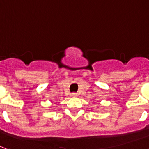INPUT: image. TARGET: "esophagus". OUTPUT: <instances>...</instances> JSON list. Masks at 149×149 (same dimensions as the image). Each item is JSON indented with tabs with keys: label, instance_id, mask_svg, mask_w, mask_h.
Here are the masks:
<instances>
[{
	"label": "esophagus",
	"instance_id": "1",
	"mask_svg": "<svg viewBox=\"0 0 149 149\" xmlns=\"http://www.w3.org/2000/svg\"><path fill=\"white\" fill-rule=\"evenodd\" d=\"M70 96H71L72 97H76L79 96V94H78V93H71V94H70Z\"/></svg>",
	"mask_w": 149,
	"mask_h": 149
}]
</instances>
